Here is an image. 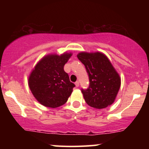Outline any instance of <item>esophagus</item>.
Segmentation results:
<instances>
[{"mask_svg": "<svg viewBox=\"0 0 149 149\" xmlns=\"http://www.w3.org/2000/svg\"><path fill=\"white\" fill-rule=\"evenodd\" d=\"M75 85H76V87H78V86H79V82L76 81V83H75Z\"/></svg>", "mask_w": 149, "mask_h": 149, "instance_id": "esophagus-1", "label": "esophagus"}]
</instances>
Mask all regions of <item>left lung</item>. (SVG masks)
<instances>
[{
    "instance_id": "1",
    "label": "left lung",
    "mask_w": 149,
    "mask_h": 149,
    "mask_svg": "<svg viewBox=\"0 0 149 149\" xmlns=\"http://www.w3.org/2000/svg\"><path fill=\"white\" fill-rule=\"evenodd\" d=\"M84 64L90 85L81 91L85 102L95 109L113 103L120 87V78L107 56L100 52H81L77 55Z\"/></svg>"
}]
</instances>
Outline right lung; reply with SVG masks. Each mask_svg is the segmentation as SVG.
Returning a JSON list of instances; mask_svg holds the SVG:
<instances>
[{
    "mask_svg": "<svg viewBox=\"0 0 149 149\" xmlns=\"http://www.w3.org/2000/svg\"><path fill=\"white\" fill-rule=\"evenodd\" d=\"M71 54L48 55L38 63L29 78V85L35 98L43 106L57 108L67 102L75 87L64 70Z\"/></svg>",
    "mask_w": 149,
    "mask_h": 149,
    "instance_id": "1",
    "label": "right lung"
}]
</instances>
